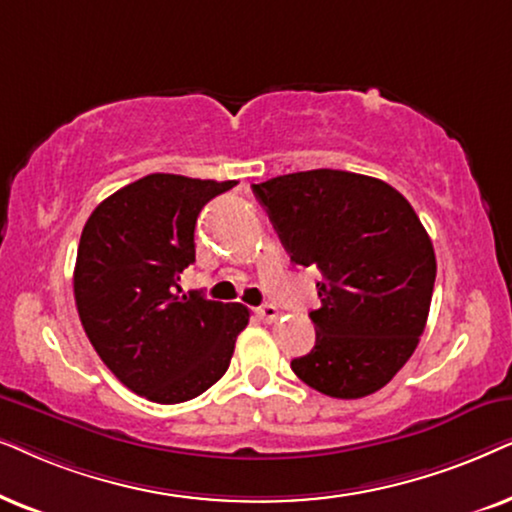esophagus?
I'll return each mask as SVG.
<instances>
[{
  "mask_svg": "<svg viewBox=\"0 0 512 512\" xmlns=\"http://www.w3.org/2000/svg\"><path fill=\"white\" fill-rule=\"evenodd\" d=\"M255 313L264 320V323H274V320L278 318V309H276L274 304H262V306H257Z\"/></svg>",
  "mask_w": 512,
  "mask_h": 512,
  "instance_id": "obj_1",
  "label": "esophagus"
}]
</instances>
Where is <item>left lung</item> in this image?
I'll use <instances>...</instances> for the list:
<instances>
[{
  "label": "left lung",
  "instance_id": "left-lung-1",
  "mask_svg": "<svg viewBox=\"0 0 512 512\" xmlns=\"http://www.w3.org/2000/svg\"><path fill=\"white\" fill-rule=\"evenodd\" d=\"M290 262L320 271L316 346L290 363L304 384L356 400L384 388L424 335L435 252L398 189L349 170H304L252 185Z\"/></svg>",
  "mask_w": 512,
  "mask_h": 512
}]
</instances>
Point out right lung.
Returning a JSON list of instances; mask_svg holds the SVG:
<instances>
[{
	"mask_svg": "<svg viewBox=\"0 0 512 512\" xmlns=\"http://www.w3.org/2000/svg\"><path fill=\"white\" fill-rule=\"evenodd\" d=\"M236 180L152 173L107 196L88 217L74 267V302L102 363L161 405L192 400L227 372L248 325L243 304L182 295L196 260L201 208Z\"/></svg>",
	"mask_w": 512,
	"mask_h": 512,
	"instance_id": "right-lung-1",
	"label": "right lung"
}]
</instances>
